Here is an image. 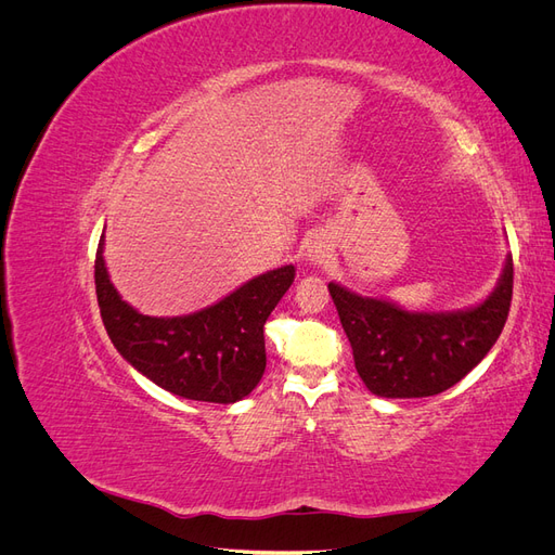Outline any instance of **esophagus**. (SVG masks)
I'll list each match as a JSON object with an SVG mask.
<instances>
[{
  "label": "esophagus",
  "instance_id": "obj_1",
  "mask_svg": "<svg viewBox=\"0 0 555 555\" xmlns=\"http://www.w3.org/2000/svg\"><path fill=\"white\" fill-rule=\"evenodd\" d=\"M306 259L310 263H324L328 259V245L322 236H310L306 243Z\"/></svg>",
  "mask_w": 555,
  "mask_h": 555
}]
</instances>
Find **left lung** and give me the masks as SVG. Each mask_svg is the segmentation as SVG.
I'll list each match as a JSON object with an SVG mask.
<instances>
[{
  "mask_svg": "<svg viewBox=\"0 0 555 555\" xmlns=\"http://www.w3.org/2000/svg\"><path fill=\"white\" fill-rule=\"evenodd\" d=\"M512 287L509 255L495 289L467 310L410 312L335 282L328 292L367 389L382 398H426L447 391L489 354L505 328Z\"/></svg>",
  "mask_w": 555,
  "mask_h": 555,
  "instance_id": "1",
  "label": "left lung"
}]
</instances>
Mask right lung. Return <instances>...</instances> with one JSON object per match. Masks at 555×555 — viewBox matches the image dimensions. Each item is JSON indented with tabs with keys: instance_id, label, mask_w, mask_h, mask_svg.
Wrapping results in <instances>:
<instances>
[{
	"instance_id": "right-lung-1",
	"label": "right lung",
	"mask_w": 555,
	"mask_h": 555,
	"mask_svg": "<svg viewBox=\"0 0 555 555\" xmlns=\"http://www.w3.org/2000/svg\"><path fill=\"white\" fill-rule=\"evenodd\" d=\"M296 268L251 278L217 304L182 317H147L117 294L96 247L94 284L111 343L122 359L164 391L188 400H243L266 371L263 324L287 294Z\"/></svg>"
}]
</instances>
